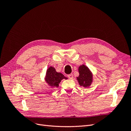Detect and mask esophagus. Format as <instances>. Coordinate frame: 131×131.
Instances as JSON below:
<instances>
[{
	"mask_svg": "<svg viewBox=\"0 0 131 131\" xmlns=\"http://www.w3.org/2000/svg\"><path fill=\"white\" fill-rule=\"evenodd\" d=\"M67 77H68V78L72 79L73 78V75L72 74H69V75H67Z\"/></svg>",
	"mask_w": 131,
	"mask_h": 131,
	"instance_id": "34e87169",
	"label": "esophagus"
}]
</instances>
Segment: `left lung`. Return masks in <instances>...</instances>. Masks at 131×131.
<instances>
[{"mask_svg": "<svg viewBox=\"0 0 131 131\" xmlns=\"http://www.w3.org/2000/svg\"><path fill=\"white\" fill-rule=\"evenodd\" d=\"M79 76L77 77V80L81 86L85 88L90 86L92 82V74L88 67L85 65L80 66L79 67Z\"/></svg>", "mask_w": 131, "mask_h": 131, "instance_id": "left-lung-1", "label": "left lung"}]
</instances>
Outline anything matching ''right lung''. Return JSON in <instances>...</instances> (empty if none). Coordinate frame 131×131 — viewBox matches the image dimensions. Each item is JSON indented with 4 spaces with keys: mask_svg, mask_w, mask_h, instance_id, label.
Masks as SVG:
<instances>
[{
    "mask_svg": "<svg viewBox=\"0 0 131 131\" xmlns=\"http://www.w3.org/2000/svg\"><path fill=\"white\" fill-rule=\"evenodd\" d=\"M63 79H67L64 75L61 73H57L56 69L52 67H50L47 70L45 77V81L50 86L58 87V84Z\"/></svg>",
    "mask_w": 131,
    "mask_h": 131,
    "instance_id": "1",
    "label": "right lung"
}]
</instances>
